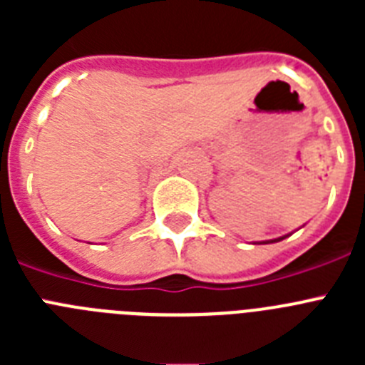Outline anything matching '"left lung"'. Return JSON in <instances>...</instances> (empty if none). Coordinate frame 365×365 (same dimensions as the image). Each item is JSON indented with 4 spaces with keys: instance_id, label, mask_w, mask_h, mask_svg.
<instances>
[{
    "instance_id": "8db88e82",
    "label": "left lung",
    "mask_w": 365,
    "mask_h": 365,
    "mask_svg": "<svg viewBox=\"0 0 365 365\" xmlns=\"http://www.w3.org/2000/svg\"><path fill=\"white\" fill-rule=\"evenodd\" d=\"M291 234H287V235H282V237H276V240H269V241H261V243H278V241L285 240V237H289Z\"/></svg>"
}]
</instances>
